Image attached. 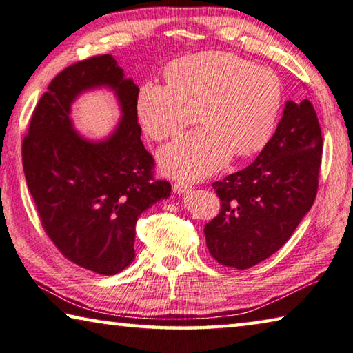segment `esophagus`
<instances>
[{"label":"esophagus","instance_id":"34e87169","mask_svg":"<svg viewBox=\"0 0 353 353\" xmlns=\"http://www.w3.org/2000/svg\"><path fill=\"white\" fill-rule=\"evenodd\" d=\"M190 184H188V183H184V181H175L173 183V186H172V189H173V192H176V194H183V192H188V190H190Z\"/></svg>","mask_w":353,"mask_h":353}]
</instances>
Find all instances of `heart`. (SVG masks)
Listing matches in <instances>:
<instances>
[{
	"mask_svg": "<svg viewBox=\"0 0 353 353\" xmlns=\"http://www.w3.org/2000/svg\"><path fill=\"white\" fill-rule=\"evenodd\" d=\"M167 84L145 83L137 94L139 120L153 141H165L197 120L199 130L161 150L170 175L205 178L231 154L250 156L269 142L283 103L279 74L223 51H203L170 62Z\"/></svg>",
	"mask_w": 353,
	"mask_h": 353,
	"instance_id": "1",
	"label": "heart"
}]
</instances>
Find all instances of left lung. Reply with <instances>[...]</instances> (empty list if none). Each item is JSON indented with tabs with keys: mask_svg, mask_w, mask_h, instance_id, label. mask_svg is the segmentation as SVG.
<instances>
[{
	"mask_svg": "<svg viewBox=\"0 0 353 353\" xmlns=\"http://www.w3.org/2000/svg\"><path fill=\"white\" fill-rule=\"evenodd\" d=\"M322 143L311 101H286L280 123L258 158L212 183L221 210L205 225V238L219 264L244 270L286 244L314 203Z\"/></svg>",
	"mask_w": 353,
	"mask_h": 353,
	"instance_id": "8db88e82",
	"label": "left lung"
}]
</instances>
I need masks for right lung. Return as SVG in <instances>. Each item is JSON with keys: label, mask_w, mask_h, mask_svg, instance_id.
<instances>
[{"label": "right lung", "mask_w": 353, "mask_h": 353, "mask_svg": "<svg viewBox=\"0 0 353 353\" xmlns=\"http://www.w3.org/2000/svg\"><path fill=\"white\" fill-rule=\"evenodd\" d=\"M100 85L116 90L124 115L112 137L90 143L72 130L70 106ZM137 94L111 54L74 62L40 97L23 137V170L45 233L67 259L101 275L132 261L137 217L172 189L154 178L141 141Z\"/></svg>", "instance_id": "right-lung-1"}]
</instances>
